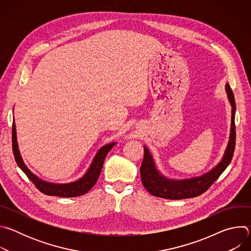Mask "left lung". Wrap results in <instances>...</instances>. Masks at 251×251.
Listing matches in <instances>:
<instances>
[{
	"label": "left lung",
	"instance_id": "8db88e82",
	"mask_svg": "<svg viewBox=\"0 0 251 251\" xmlns=\"http://www.w3.org/2000/svg\"><path fill=\"white\" fill-rule=\"evenodd\" d=\"M226 92L232 106L231 109V130L230 138L227 148L226 150L225 156L222 162L213 168L210 172L204 174L201 176L187 178V180H169V178L163 176L156 169L153 158L149 150L144 147V158L140 168L141 180L143 186L153 196L158 198H163L167 200H183L199 197L203 194L208 188L216 182L219 176L224 173L226 167L231 162L233 157L234 148H235V123H234V114H235V101L233 92L229 86L226 84Z\"/></svg>",
	"mask_w": 251,
	"mask_h": 251
}]
</instances>
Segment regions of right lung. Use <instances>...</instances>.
<instances>
[{"label":"right lung","instance_id":"1","mask_svg":"<svg viewBox=\"0 0 251 251\" xmlns=\"http://www.w3.org/2000/svg\"><path fill=\"white\" fill-rule=\"evenodd\" d=\"M12 143H13V152L15 156V160L18 166L22 169V171L26 175V176L32 182V184L37 187V189L45 195L48 196H56L60 198H75L79 197L86 194L92 187L96 184L99 175L101 173L104 160L109 153V151L113 148L115 143L105 145L102 147L96 154L90 168L88 169L87 173L80 178V180L69 183V184H52L45 182L37 176H34L24 164L21 154L18 149V142H17V133H16V125L13 122L12 128Z\"/></svg>","mask_w":251,"mask_h":251}]
</instances>
